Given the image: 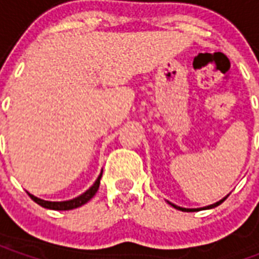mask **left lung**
<instances>
[{"mask_svg":"<svg viewBox=\"0 0 259 259\" xmlns=\"http://www.w3.org/2000/svg\"><path fill=\"white\" fill-rule=\"evenodd\" d=\"M226 200V197H225V198H223V200H221V201H218V202H215V204H212V205H208V206H205V208H202V209H209V208H215V206H218L219 205V204H222L223 201ZM169 204H170V205L174 206V208H176V209H180V211H185V212H190V211H198V209H193V208H182V206H178V205H175V204H172V202H169Z\"/></svg>","mask_w":259,"mask_h":259,"instance_id":"8db88e82","label":"left lung"}]
</instances>
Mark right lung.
<instances>
[{
  "label": "right lung",
  "instance_id": "right-lung-1",
  "mask_svg": "<svg viewBox=\"0 0 259 259\" xmlns=\"http://www.w3.org/2000/svg\"><path fill=\"white\" fill-rule=\"evenodd\" d=\"M102 174L97 178L96 183L91 186L89 190L83 193L79 197H76L73 200H69V201H46L41 200V198H37L30 193H27V194L30 195V198L34 202H37L38 205L44 206V208H48V209H55V211H69V209H73V208H77V206H81L83 204H85L87 201H90L94 195H96L97 190H98V187H100V179H101Z\"/></svg>",
  "mask_w": 259,
  "mask_h": 259
}]
</instances>
